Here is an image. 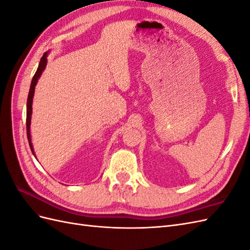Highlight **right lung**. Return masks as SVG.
<instances>
[{
    "instance_id": "1",
    "label": "right lung",
    "mask_w": 250,
    "mask_h": 250,
    "mask_svg": "<svg viewBox=\"0 0 250 250\" xmlns=\"http://www.w3.org/2000/svg\"><path fill=\"white\" fill-rule=\"evenodd\" d=\"M48 53L46 52L44 54L42 55L39 67H37V70L34 74V76L32 78L31 81V85H30V89H29V94H28V100H27V119H26V125H27V137H28V142H29V146L30 149H31L33 155L35 156L34 153V149L32 146V142H31V133H30V125H31V116H32V102H33V97H34V92H35V86H36V83L39 81L40 77L42 76V72L46 69V65L48 62ZM36 157V156H35Z\"/></svg>"
}]
</instances>
